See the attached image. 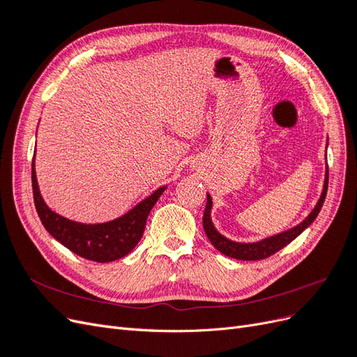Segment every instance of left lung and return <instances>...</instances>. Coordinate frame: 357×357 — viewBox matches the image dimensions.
<instances>
[{
	"instance_id": "obj_1",
	"label": "left lung",
	"mask_w": 357,
	"mask_h": 357,
	"mask_svg": "<svg viewBox=\"0 0 357 357\" xmlns=\"http://www.w3.org/2000/svg\"><path fill=\"white\" fill-rule=\"evenodd\" d=\"M328 181H329V171H326V180H325V188H323L321 197L316 205V208L311 211L308 218L302 222L301 225L295 226L294 229H289L283 234H278L275 236H271V238H266L264 241L259 243H252V244H241V243H235L228 238H225L223 235H220L218 231L214 229V226L210 219V210H211V198L207 195V205H205V211L202 215V225H204V231L205 235L208 236V240L211 244L218 248V250L226 256L234 257V259H240V261H261V259H266L269 256H273L278 250H282L283 247H286L289 243L294 241L299 234L304 232L308 226L314 222L317 218V214L320 213L323 202H325L326 198V192H328Z\"/></svg>"
}]
</instances>
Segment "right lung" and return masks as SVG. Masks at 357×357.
<instances>
[{"instance_id": "right-lung-1", "label": "right lung", "mask_w": 357, "mask_h": 357, "mask_svg": "<svg viewBox=\"0 0 357 357\" xmlns=\"http://www.w3.org/2000/svg\"><path fill=\"white\" fill-rule=\"evenodd\" d=\"M31 172L36 210L46 231L62 245L70 248L73 253L88 259V261L101 264L117 261L132 252V248L144 234L150 210L153 208L162 192L165 190V188H159L149 198L139 202L135 208L113 222L84 225L62 218V215L53 213L45 204L37 185L34 159H32Z\"/></svg>"}]
</instances>
